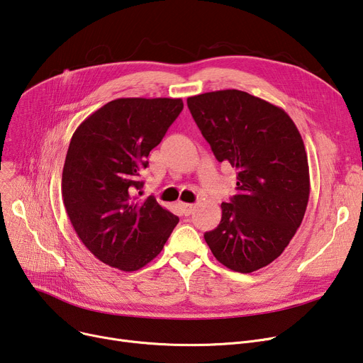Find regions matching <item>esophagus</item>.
I'll return each mask as SVG.
<instances>
[{
    "instance_id": "34e87169",
    "label": "esophagus",
    "mask_w": 363,
    "mask_h": 363,
    "mask_svg": "<svg viewBox=\"0 0 363 363\" xmlns=\"http://www.w3.org/2000/svg\"><path fill=\"white\" fill-rule=\"evenodd\" d=\"M181 207H182L184 215H185V216H189V215H191V213L194 212L196 204H193V203H181Z\"/></svg>"
}]
</instances>
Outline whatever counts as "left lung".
<instances>
[{
	"label": "left lung",
	"instance_id": "obj_1",
	"mask_svg": "<svg viewBox=\"0 0 363 363\" xmlns=\"http://www.w3.org/2000/svg\"><path fill=\"white\" fill-rule=\"evenodd\" d=\"M186 104L219 162L237 169V194L204 240L228 269L250 274L289 245L306 212V148L281 107L238 89L188 97Z\"/></svg>",
	"mask_w": 363,
	"mask_h": 363
}]
</instances>
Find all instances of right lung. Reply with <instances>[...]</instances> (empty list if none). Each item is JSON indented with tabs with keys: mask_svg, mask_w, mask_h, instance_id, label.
<instances>
[{
	"mask_svg": "<svg viewBox=\"0 0 363 363\" xmlns=\"http://www.w3.org/2000/svg\"><path fill=\"white\" fill-rule=\"evenodd\" d=\"M181 99H118L78 126L69 144L62 196L74 233L103 263L125 272L155 259L179 222L135 194L150 151L179 116Z\"/></svg>",
	"mask_w": 363,
	"mask_h": 363,
	"instance_id": "right-lung-1",
	"label": "right lung"
}]
</instances>
